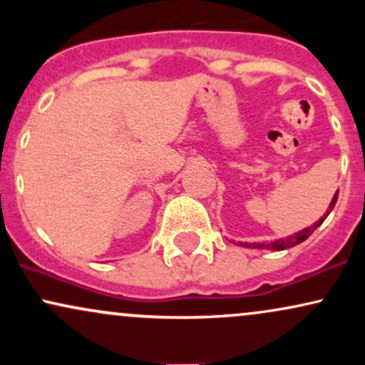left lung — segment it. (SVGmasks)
<instances>
[{
    "label": "left lung",
    "mask_w": 365,
    "mask_h": 365,
    "mask_svg": "<svg viewBox=\"0 0 365 365\" xmlns=\"http://www.w3.org/2000/svg\"><path fill=\"white\" fill-rule=\"evenodd\" d=\"M336 199H338V192H336V194H334L333 200H331V204H329L328 211H326V215L322 216L319 221H316V223L309 226V228H304L302 232L295 233V235L287 237V238H284V240H276V242H273V244H267V245H266V244H252V245H249V244H242V245H245V247H254V249H274V250H283V249H288V247H293V245H297V244H302L304 240H307V238L312 235L314 230L319 228V226L322 225V221H324L326 217H328L329 212L333 211L334 204H336Z\"/></svg>",
    "instance_id": "left-lung-1"
}]
</instances>
